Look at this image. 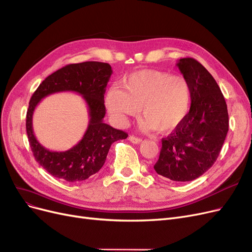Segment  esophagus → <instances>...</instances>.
<instances>
[{
  "label": "esophagus",
  "instance_id": "34e87169",
  "mask_svg": "<svg viewBox=\"0 0 252 252\" xmlns=\"http://www.w3.org/2000/svg\"><path fill=\"white\" fill-rule=\"evenodd\" d=\"M128 140L131 142V143H133V144H140L142 142V138L137 137V136H134V135H130L128 137Z\"/></svg>",
  "mask_w": 252,
  "mask_h": 252
}]
</instances>
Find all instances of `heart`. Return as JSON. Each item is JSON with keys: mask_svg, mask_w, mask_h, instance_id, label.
Segmentation results:
<instances>
[{"mask_svg": "<svg viewBox=\"0 0 252 252\" xmlns=\"http://www.w3.org/2000/svg\"><path fill=\"white\" fill-rule=\"evenodd\" d=\"M123 88L114 86L105 103L114 122L125 127L141 107L140 126L145 131L169 132L187 119L192 92L187 79L158 70H142L127 76Z\"/></svg>", "mask_w": 252, "mask_h": 252, "instance_id": "obj_1", "label": "heart"}]
</instances>
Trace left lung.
Returning <instances> with one entry per match:
<instances>
[{
  "mask_svg": "<svg viewBox=\"0 0 252 252\" xmlns=\"http://www.w3.org/2000/svg\"><path fill=\"white\" fill-rule=\"evenodd\" d=\"M177 66L190 86L192 102L187 119L161 140L154 170L173 181H190L218 158L228 131V112L219 85L200 63L187 57Z\"/></svg>",
  "mask_w": 252,
  "mask_h": 252,
  "instance_id": "left-lung-1",
  "label": "left lung"
}]
</instances>
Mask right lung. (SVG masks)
<instances>
[{"instance_id": "1", "label": "right lung", "mask_w": 252, "mask_h": 252, "mask_svg": "<svg viewBox=\"0 0 252 252\" xmlns=\"http://www.w3.org/2000/svg\"><path fill=\"white\" fill-rule=\"evenodd\" d=\"M111 66L105 63L85 62L67 64L48 76L29 102L26 119L28 140L34 158L49 174L68 182L88 179L103 167L112 143L125 140L128 134L103 122L105 116L104 94L111 76ZM75 91L89 106L90 122L83 140L67 152H50L42 147L32 133V116L39 101L51 93Z\"/></svg>"}]
</instances>
